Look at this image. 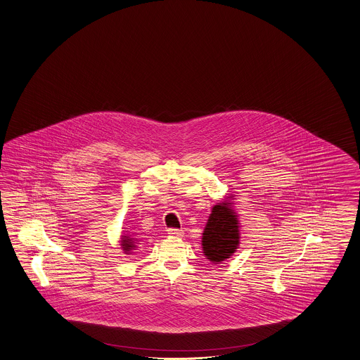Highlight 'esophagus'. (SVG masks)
Listing matches in <instances>:
<instances>
[{"label":"esophagus","instance_id":"obj_1","mask_svg":"<svg viewBox=\"0 0 360 360\" xmlns=\"http://www.w3.org/2000/svg\"><path fill=\"white\" fill-rule=\"evenodd\" d=\"M167 234H169L170 237L179 238L182 237L184 231L179 230V229H167Z\"/></svg>","mask_w":360,"mask_h":360}]
</instances>
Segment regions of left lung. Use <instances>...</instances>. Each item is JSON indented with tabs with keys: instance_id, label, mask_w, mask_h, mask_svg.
Here are the masks:
<instances>
[{
	"instance_id": "left-lung-1",
	"label": "left lung",
	"mask_w": 360,
	"mask_h": 360,
	"mask_svg": "<svg viewBox=\"0 0 360 360\" xmlns=\"http://www.w3.org/2000/svg\"><path fill=\"white\" fill-rule=\"evenodd\" d=\"M239 239V221L233 202L213 205L202 233V254L212 263L221 264L237 251Z\"/></svg>"
}]
</instances>
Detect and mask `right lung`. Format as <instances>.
I'll use <instances>...</instances> for the list:
<instances>
[{
  "mask_svg": "<svg viewBox=\"0 0 360 360\" xmlns=\"http://www.w3.org/2000/svg\"><path fill=\"white\" fill-rule=\"evenodd\" d=\"M121 245H122V250L126 254H130V251L134 250V247H135V245H134V238L122 236Z\"/></svg>",
  "mask_w": 360,
  "mask_h": 360,
  "instance_id": "right-lung-1",
  "label": "right lung"
}]
</instances>
